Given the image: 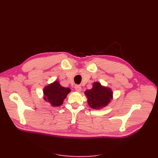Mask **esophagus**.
Returning <instances> with one entry per match:
<instances>
[{"label":"esophagus","mask_w":158,"mask_h":158,"mask_svg":"<svg viewBox=\"0 0 158 158\" xmlns=\"http://www.w3.org/2000/svg\"><path fill=\"white\" fill-rule=\"evenodd\" d=\"M74 88L76 91H77V92H80L81 89H82V87H81L80 85H76L74 86Z\"/></svg>","instance_id":"esophagus-1"}]
</instances>
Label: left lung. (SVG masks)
Returning a JSON list of instances; mask_svg holds the SVG:
<instances>
[{
    "label": "left lung",
    "mask_w": 158,
    "mask_h": 158,
    "mask_svg": "<svg viewBox=\"0 0 158 158\" xmlns=\"http://www.w3.org/2000/svg\"><path fill=\"white\" fill-rule=\"evenodd\" d=\"M88 98L89 107L94 109H99L107 106L113 99V92L111 88L103 86L99 82H94L93 88L84 92Z\"/></svg>",
    "instance_id": "obj_1"
}]
</instances>
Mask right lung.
I'll return each instance as SVG.
<instances>
[{
	"instance_id": "obj_1",
	"label": "right lung",
	"mask_w": 158,
	"mask_h": 158,
	"mask_svg": "<svg viewBox=\"0 0 158 158\" xmlns=\"http://www.w3.org/2000/svg\"><path fill=\"white\" fill-rule=\"evenodd\" d=\"M70 92V88L63 87L58 81H55L44 88V99L52 106L59 107L63 104L64 99Z\"/></svg>"
}]
</instances>
